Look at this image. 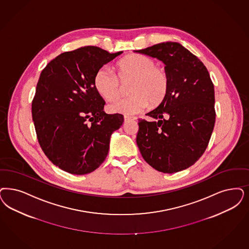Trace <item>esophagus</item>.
Instances as JSON below:
<instances>
[{"instance_id": "34e87169", "label": "esophagus", "mask_w": 249, "mask_h": 249, "mask_svg": "<svg viewBox=\"0 0 249 249\" xmlns=\"http://www.w3.org/2000/svg\"><path fill=\"white\" fill-rule=\"evenodd\" d=\"M135 120V118H132V117H129V116H124V120H125V122H127V121H129V120Z\"/></svg>"}]
</instances>
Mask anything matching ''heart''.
<instances>
[{
	"label": "heart",
	"mask_w": 249,
	"mask_h": 249,
	"mask_svg": "<svg viewBox=\"0 0 249 249\" xmlns=\"http://www.w3.org/2000/svg\"><path fill=\"white\" fill-rule=\"evenodd\" d=\"M118 76L109 69H99L94 75L97 92L107 99L117 98L121 92V83L132 79L130 95L113 101L108 110L113 113L133 115L150 105L156 107L163 102L168 91V76L163 69L156 67L155 60L142 54H130L117 65Z\"/></svg>",
	"instance_id": "1"
}]
</instances>
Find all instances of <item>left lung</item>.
<instances>
[{
  "label": "left lung",
  "instance_id": "left-lung-1",
  "mask_svg": "<svg viewBox=\"0 0 249 249\" xmlns=\"http://www.w3.org/2000/svg\"><path fill=\"white\" fill-rule=\"evenodd\" d=\"M135 52L165 65L168 91L163 102L139 120L136 142L142 156L157 171L189 168L203 155L214 128V86L208 70L178 42L156 44Z\"/></svg>",
  "mask_w": 249,
  "mask_h": 249
}]
</instances>
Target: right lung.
<instances>
[{
	"label": "right lung",
	"instance_id": "add662e5",
	"mask_svg": "<svg viewBox=\"0 0 249 249\" xmlns=\"http://www.w3.org/2000/svg\"><path fill=\"white\" fill-rule=\"evenodd\" d=\"M122 52L83 47L61 53L41 71L32 118L44 154L61 170L89 174L108 154L112 133L124 119L104 111L105 101L94 79L99 69Z\"/></svg>",
	"mask_w": 249,
	"mask_h": 249
}]
</instances>
